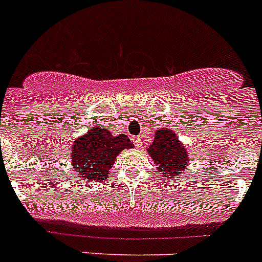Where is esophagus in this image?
Masks as SVG:
<instances>
[{
    "label": "esophagus",
    "mask_w": 262,
    "mask_h": 262,
    "mask_svg": "<svg viewBox=\"0 0 262 262\" xmlns=\"http://www.w3.org/2000/svg\"><path fill=\"white\" fill-rule=\"evenodd\" d=\"M134 143H135L136 148H143V141L140 138H134Z\"/></svg>",
    "instance_id": "obj_1"
}]
</instances>
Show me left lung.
Returning <instances> with one entry per match:
<instances>
[{
    "label": "left lung",
    "mask_w": 262,
    "mask_h": 262,
    "mask_svg": "<svg viewBox=\"0 0 262 262\" xmlns=\"http://www.w3.org/2000/svg\"><path fill=\"white\" fill-rule=\"evenodd\" d=\"M147 153L156 165L160 177L165 181L172 182V179L179 178V175L188 167L187 147L179 140L175 131L169 127L156 129Z\"/></svg>",
    "instance_id": "obj_1"
}]
</instances>
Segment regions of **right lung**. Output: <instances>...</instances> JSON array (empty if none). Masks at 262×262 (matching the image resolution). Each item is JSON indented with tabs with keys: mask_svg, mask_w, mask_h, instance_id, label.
Masks as SVG:
<instances>
[{
	"mask_svg": "<svg viewBox=\"0 0 262 262\" xmlns=\"http://www.w3.org/2000/svg\"><path fill=\"white\" fill-rule=\"evenodd\" d=\"M131 148L134 144L124 134L113 135L104 127H92L71 145L73 172L85 183H104L117 156Z\"/></svg>",
	"mask_w": 262,
	"mask_h": 262,
	"instance_id": "add662e5",
	"label": "right lung"
}]
</instances>
